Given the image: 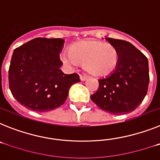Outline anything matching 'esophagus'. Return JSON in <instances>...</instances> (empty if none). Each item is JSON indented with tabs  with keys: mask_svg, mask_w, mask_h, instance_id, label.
Masks as SVG:
<instances>
[{
	"mask_svg": "<svg viewBox=\"0 0 160 160\" xmlns=\"http://www.w3.org/2000/svg\"><path fill=\"white\" fill-rule=\"evenodd\" d=\"M79 77H80L81 81H85V80H87V76L84 75V74H80V75H79Z\"/></svg>",
	"mask_w": 160,
	"mask_h": 160,
	"instance_id": "34e87169",
	"label": "esophagus"
}]
</instances>
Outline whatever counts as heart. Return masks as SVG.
<instances>
[{
	"label": "heart",
	"instance_id": "heart-1",
	"mask_svg": "<svg viewBox=\"0 0 160 160\" xmlns=\"http://www.w3.org/2000/svg\"><path fill=\"white\" fill-rule=\"evenodd\" d=\"M61 58L66 64L83 65L90 74L106 76L116 70L119 62V53L111 44L86 40L72 44L69 53H63Z\"/></svg>",
	"mask_w": 160,
	"mask_h": 160
}]
</instances>
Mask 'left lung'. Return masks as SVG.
<instances>
[{"mask_svg": "<svg viewBox=\"0 0 160 160\" xmlns=\"http://www.w3.org/2000/svg\"><path fill=\"white\" fill-rule=\"evenodd\" d=\"M119 53V62L111 75L98 80V89L90 96L103 111L128 114L143 101L149 85L148 60L142 52L124 40L106 38Z\"/></svg>", "mask_w": 160, "mask_h": 160, "instance_id": "1", "label": "left lung"}]
</instances>
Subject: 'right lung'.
Returning <instances> with one entry per match:
<instances>
[{
  "mask_svg": "<svg viewBox=\"0 0 160 160\" xmlns=\"http://www.w3.org/2000/svg\"><path fill=\"white\" fill-rule=\"evenodd\" d=\"M63 43L61 38H37L14 49L8 85L23 107L35 112L54 110L64 104L72 85L80 82L78 73L60 70Z\"/></svg>",
  "mask_w": 160,
  "mask_h": 160,
  "instance_id": "add662e5",
  "label": "right lung"
}]
</instances>
